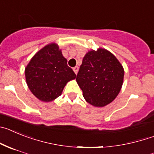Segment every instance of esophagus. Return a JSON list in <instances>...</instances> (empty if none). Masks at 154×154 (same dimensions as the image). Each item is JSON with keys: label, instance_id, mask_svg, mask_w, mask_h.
I'll return each mask as SVG.
<instances>
[{"label": "esophagus", "instance_id": "1", "mask_svg": "<svg viewBox=\"0 0 154 154\" xmlns=\"http://www.w3.org/2000/svg\"><path fill=\"white\" fill-rule=\"evenodd\" d=\"M73 71H74V72L75 73V74H77V73H78V71H79L78 66H75V67L73 68Z\"/></svg>", "mask_w": 154, "mask_h": 154}]
</instances>
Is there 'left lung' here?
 I'll return each mask as SVG.
<instances>
[{"mask_svg": "<svg viewBox=\"0 0 154 154\" xmlns=\"http://www.w3.org/2000/svg\"><path fill=\"white\" fill-rule=\"evenodd\" d=\"M124 74L123 67L117 58L100 48L85 56L76 81L87 102L95 107H104L120 92Z\"/></svg>", "mask_w": 154, "mask_h": 154, "instance_id": "1", "label": "left lung"}]
</instances>
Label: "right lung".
Here are the masks:
<instances>
[{"label": "right lung", "instance_id": "add662e5", "mask_svg": "<svg viewBox=\"0 0 154 154\" xmlns=\"http://www.w3.org/2000/svg\"><path fill=\"white\" fill-rule=\"evenodd\" d=\"M31 92L42 101H51L60 96L66 83L76 75L67 65L61 50L55 43L46 46L34 55L25 69Z\"/></svg>", "mask_w": 154, "mask_h": 154}]
</instances>
